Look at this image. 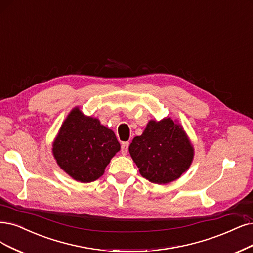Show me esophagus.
I'll return each instance as SVG.
<instances>
[{
  "instance_id": "34e87169",
  "label": "esophagus",
  "mask_w": 253,
  "mask_h": 253,
  "mask_svg": "<svg viewBox=\"0 0 253 253\" xmlns=\"http://www.w3.org/2000/svg\"><path fill=\"white\" fill-rule=\"evenodd\" d=\"M128 147H129V143L128 142H123L121 145V152L123 155H126L127 154V151H128Z\"/></svg>"
}]
</instances>
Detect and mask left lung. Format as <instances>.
Listing matches in <instances>:
<instances>
[{"instance_id":"1","label":"left lung","mask_w":253,"mask_h":253,"mask_svg":"<svg viewBox=\"0 0 253 253\" xmlns=\"http://www.w3.org/2000/svg\"><path fill=\"white\" fill-rule=\"evenodd\" d=\"M129 153L149 181L169 183L189 169L194 149L180 125L170 118L150 121L141 136H135Z\"/></svg>"}]
</instances>
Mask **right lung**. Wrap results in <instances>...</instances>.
I'll return each mask as SVG.
<instances>
[{"instance_id":"1","label":"right lung","mask_w":253,"mask_h":253,"mask_svg":"<svg viewBox=\"0 0 253 253\" xmlns=\"http://www.w3.org/2000/svg\"><path fill=\"white\" fill-rule=\"evenodd\" d=\"M120 148L112 130L75 108L63 122L53 154L61 169L75 180L91 182L103 175Z\"/></svg>"}]
</instances>
